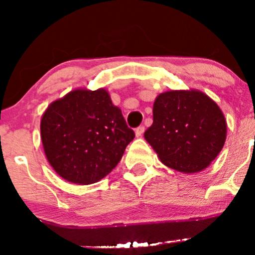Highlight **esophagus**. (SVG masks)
Wrapping results in <instances>:
<instances>
[{"label":"esophagus","instance_id":"obj_1","mask_svg":"<svg viewBox=\"0 0 255 255\" xmlns=\"http://www.w3.org/2000/svg\"><path fill=\"white\" fill-rule=\"evenodd\" d=\"M144 131H145V127H144V126H139V127H137L136 129H135V135H136V136H141Z\"/></svg>","mask_w":255,"mask_h":255}]
</instances>
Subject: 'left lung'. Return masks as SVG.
<instances>
[{"instance_id": "left-lung-1", "label": "left lung", "mask_w": 255, "mask_h": 255, "mask_svg": "<svg viewBox=\"0 0 255 255\" xmlns=\"http://www.w3.org/2000/svg\"><path fill=\"white\" fill-rule=\"evenodd\" d=\"M163 164L191 174L218 156L227 137L219 107L200 91H168L153 104V124L144 134Z\"/></svg>"}]
</instances>
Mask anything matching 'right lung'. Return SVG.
Returning a JSON list of instances; mask_svg holds the SVG:
<instances>
[{"mask_svg":"<svg viewBox=\"0 0 255 255\" xmlns=\"http://www.w3.org/2000/svg\"><path fill=\"white\" fill-rule=\"evenodd\" d=\"M40 136L54 170L73 183L90 184L119 164L135 134L109 93L75 90L43 114Z\"/></svg>","mask_w":255,"mask_h":255,"instance_id":"obj_1","label":"right lung"}]
</instances>
